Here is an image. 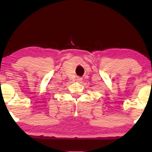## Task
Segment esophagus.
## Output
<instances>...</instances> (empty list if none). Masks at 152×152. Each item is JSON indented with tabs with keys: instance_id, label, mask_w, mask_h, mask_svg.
<instances>
[{
	"instance_id": "obj_1",
	"label": "esophagus",
	"mask_w": 152,
	"mask_h": 152,
	"mask_svg": "<svg viewBox=\"0 0 152 152\" xmlns=\"http://www.w3.org/2000/svg\"><path fill=\"white\" fill-rule=\"evenodd\" d=\"M76 80H77V82H81L82 80V78H80V77H78L76 79Z\"/></svg>"
}]
</instances>
